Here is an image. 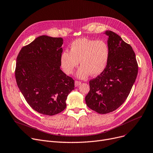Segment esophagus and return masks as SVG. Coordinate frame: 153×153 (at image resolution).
Listing matches in <instances>:
<instances>
[{
    "instance_id": "esophagus-1",
    "label": "esophagus",
    "mask_w": 153,
    "mask_h": 153,
    "mask_svg": "<svg viewBox=\"0 0 153 153\" xmlns=\"http://www.w3.org/2000/svg\"><path fill=\"white\" fill-rule=\"evenodd\" d=\"M81 84V82L78 81H75V86L76 87H78L79 85H80Z\"/></svg>"
}]
</instances>
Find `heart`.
Segmentation results:
<instances>
[{
	"instance_id": "b5f03b06",
	"label": "heart",
	"mask_w": 153,
	"mask_h": 153,
	"mask_svg": "<svg viewBox=\"0 0 153 153\" xmlns=\"http://www.w3.org/2000/svg\"><path fill=\"white\" fill-rule=\"evenodd\" d=\"M110 56V48L103 39L95 40L85 38L76 39L70 46V52L64 51L60 64L66 74H71L79 65L77 72L79 79L87 78L91 74L98 76L105 70Z\"/></svg>"
}]
</instances>
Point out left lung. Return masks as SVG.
Returning a JSON list of instances; mask_svg holds the SVG:
<instances>
[{
  "mask_svg": "<svg viewBox=\"0 0 153 153\" xmlns=\"http://www.w3.org/2000/svg\"><path fill=\"white\" fill-rule=\"evenodd\" d=\"M110 56L102 73L89 81L85 96L88 107L100 114L110 113L127 99L137 77L138 66L132 47L119 35L107 30Z\"/></svg>",
  "mask_w": 153,
  "mask_h": 153,
  "instance_id": "obj_1",
  "label": "left lung"
}]
</instances>
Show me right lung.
<instances>
[{
	"label": "right lung",
	"mask_w": 153,
	"mask_h": 153,
	"mask_svg": "<svg viewBox=\"0 0 153 153\" xmlns=\"http://www.w3.org/2000/svg\"><path fill=\"white\" fill-rule=\"evenodd\" d=\"M62 38L37 37L17 58L15 79L29 105L39 114L54 115L66 107L74 81L60 69Z\"/></svg>",
	"instance_id": "right-lung-1"
}]
</instances>
